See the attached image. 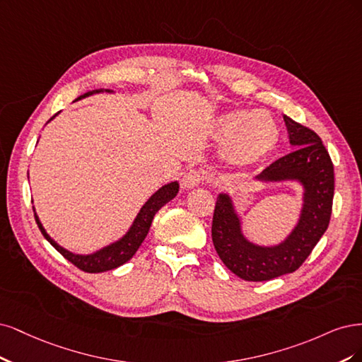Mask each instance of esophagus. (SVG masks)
Here are the masks:
<instances>
[{
  "instance_id": "1",
  "label": "esophagus",
  "mask_w": 362,
  "mask_h": 362,
  "mask_svg": "<svg viewBox=\"0 0 362 362\" xmlns=\"http://www.w3.org/2000/svg\"><path fill=\"white\" fill-rule=\"evenodd\" d=\"M203 180H204V176L202 174V171H198V170H189L188 173L183 174V177H182V188H185V189L195 188V186L202 185Z\"/></svg>"
}]
</instances>
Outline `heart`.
<instances>
[{"mask_svg": "<svg viewBox=\"0 0 362 362\" xmlns=\"http://www.w3.org/2000/svg\"><path fill=\"white\" fill-rule=\"evenodd\" d=\"M219 132L228 146L230 158L242 165L255 164L276 147L279 131L264 111H230L219 122Z\"/></svg>", "mask_w": 362, "mask_h": 362, "instance_id": "heart-1", "label": "heart"}]
</instances>
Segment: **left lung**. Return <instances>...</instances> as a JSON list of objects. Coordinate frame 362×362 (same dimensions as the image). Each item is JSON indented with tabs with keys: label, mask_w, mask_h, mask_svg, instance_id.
Returning <instances> with one entry per match:
<instances>
[{
	"label": "left lung",
	"mask_w": 362,
	"mask_h": 362,
	"mask_svg": "<svg viewBox=\"0 0 362 362\" xmlns=\"http://www.w3.org/2000/svg\"><path fill=\"white\" fill-rule=\"evenodd\" d=\"M291 153L276 159L259 176L262 180H299L305 188L299 224L278 247H257L242 236L230 197L216 200L212 240L219 259L247 281H267L299 269L329 226L334 198V165L320 136L284 115Z\"/></svg>",
	"instance_id": "obj_1"
}]
</instances>
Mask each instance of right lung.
I'll return each instance as SVG.
<instances>
[{
  "instance_id": "1",
  "label": "right lung",
  "mask_w": 362,
  "mask_h": 362,
  "mask_svg": "<svg viewBox=\"0 0 362 362\" xmlns=\"http://www.w3.org/2000/svg\"><path fill=\"white\" fill-rule=\"evenodd\" d=\"M99 91H102V90L88 91V93H86V95L79 96L78 99L86 98L88 95H93V93H99ZM177 192H179L177 182H173V183L162 186V188L151 195L148 198V202L141 207V211H139L134 226L131 227L129 231L126 233V236L123 239H120L119 242H115V243L110 245V247L103 248L95 254H90V255H79V254H74L71 251L62 248L60 245H57L48 236V233H46L45 228L42 227L36 214H34V218H36V223L42 231V235L45 236V239L48 240L66 260L75 264L81 271L88 272V274H98V272L115 269V267H119L123 263H126L127 260L132 259V255L136 252L139 245H141L143 240L146 239L148 228L151 226V221H153V216L156 215V212L162 206L167 204L170 200H173Z\"/></svg>"
}]
</instances>
